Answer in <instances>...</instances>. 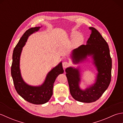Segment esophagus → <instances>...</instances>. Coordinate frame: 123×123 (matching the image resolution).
Listing matches in <instances>:
<instances>
[{"label":"esophagus","mask_w":123,"mask_h":123,"mask_svg":"<svg viewBox=\"0 0 123 123\" xmlns=\"http://www.w3.org/2000/svg\"><path fill=\"white\" fill-rule=\"evenodd\" d=\"M62 65H63V67L64 68H66L68 67L69 66V63L68 62L65 61V62H63Z\"/></svg>","instance_id":"1"}]
</instances>
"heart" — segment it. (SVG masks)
I'll return each mask as SVG.
<instances>
[{
    "mask_svg": "<svg viewBox=\"0 0 123 123\" xmlns=\"http://www.w3.org/2000/svg\"><path fill=\"white\" fill-rule=\"evenodd\" d=\"M71 37L72 38H74L73 44L75 47L79 46L81 44L83 41V36L80 34H77V32H74L71 33Z\"/></svg>",
    "mask_w": 123,
    "mask_h": 123,
    "instance_id": "1",
    "label": "heart"
}]
</instances>
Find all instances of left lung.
<instances>
[{
    "label": "left lung",
    "mask_w": 123,
    "mask_h": 123,
    "mask_svg": "<svg viewBox=\"0 0 123 123\" xmlns=\"http://www.w3.org/2000/svg\"><path fill=\"white\" fill-rule=\"evenodd\" d=\"M91 33L86 45L74 49L71 59L74 64L82 62L91 56L98 74L95 82L85 90L80 88V72L79 68L66 69L70 92L75 100L82 103H92L100 97L108 88L111 81L112 61L107 43L96 28L89 27Z\"/></svg>",
    "instance_id": "8db88e82"
}]
</instances>
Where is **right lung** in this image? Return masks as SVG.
<instances>
[{"label": "right lung", "mask_w": 123, "mask_h": 123, "mask_svg": "<svg viewBox=\"0 0 123 123\" xmlns=\"http://www.w3.org/2000/svg\"><path fill=\"white\" fill-rule=\"evenodd\" d=\"M41 27L31 28L23 35L14 49L11 67L12 77L17 92L25 100L36 105L44 104L49 101L53 95L55 80L60 74L64 72L61 62L48 73L45 81L41 86H30L23 79L19 67L20 57L23 48L25 45L28 37L33 33L37 32Z\"/></svg>", "instance_id": "right-lung-1"}]
</instances>
